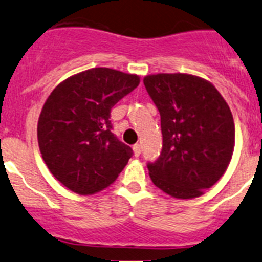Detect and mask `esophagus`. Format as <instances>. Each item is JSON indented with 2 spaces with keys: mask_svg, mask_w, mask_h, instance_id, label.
I'll use <instances>...</instances> for the list:
<instances>
[{
  "mask_svg": "<svg viewBox=\"0 0 262 262\" xmlns=\"http://www.w3.org/2000/svg\"><path fill=\"white\" fill-rule=\"evenodd\" d=\"M132 149H134L135 157H140V154H141V145H140V144H135Z\"/></svg>",
  "mask_w": 262,
  "mask_h": 262,
  "instance_id": "34e87169",
  "label": "esophagus"
}]
</instances>
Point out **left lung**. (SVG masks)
I'll use <instances>...</instances> for the list:
<instances>
[{
    "label": "left lung",
    "instance_id": "left-lung-1",
    "mask_svg": "<svg viewBox=\"0 0 262 262\" xmlns=\"http://www.w3.org/2000/svg\"><path fill=\"white\" fill-rule=\"evenodd\" d=\"M144 85L160 113L163 147L147 164L152 183L176 199H195L222 178L234 150L229 105L208 80L155 74Z\"/></svg>",
    "mask_w": 262,
    "mask_h": 262
}]
</instances>
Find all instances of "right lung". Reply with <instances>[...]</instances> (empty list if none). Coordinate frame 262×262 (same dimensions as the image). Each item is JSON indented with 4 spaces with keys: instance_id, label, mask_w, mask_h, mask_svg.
Returning a JSON list of instances; mask_svg holds the SVG:
<instances>
[{
    "instance_id": "obj_1",
    "label": "right lung",
    "mask_w": 262,
    "mask_h": 262,
    "mask_svg": "<svg viewBox=\"0 0 262 262\" xmlns=\"http://www.w3.org/2000/svg\"><path fill=\"white\" fill-rule=\"evenodd\" d=\"M140 84L135 74L95 67L59 82L38 120L49 172L72 192L93 195L117 180L132 149L115 136L111 110Z\"/></svg>"
}]
</instances>
